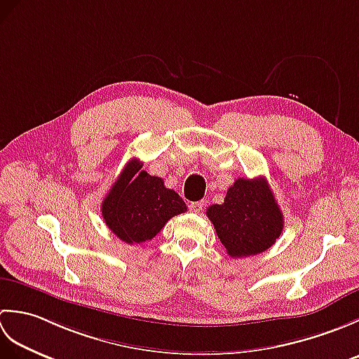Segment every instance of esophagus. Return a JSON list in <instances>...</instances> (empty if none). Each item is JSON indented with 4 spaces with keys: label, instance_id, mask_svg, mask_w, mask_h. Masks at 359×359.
Returning <instances> with one entry per match:
<instances>
[{
    "label": "esophagus",
    "instance_id": "esophagus-1",
    "mask_svg": "<svg viewBox=\"0 0 359 359\" xmlns=\"http://www.w3.org/2000/svg\"><path fill=\"white\" fill-rule=\"evenodd\" d=\"M205 207V202L203 201H199V202H193L189 203V210H191L193 212H201Z\"/></svg>",
    "mask_w": 359,
    "mask_h": 359
}]
</instances>
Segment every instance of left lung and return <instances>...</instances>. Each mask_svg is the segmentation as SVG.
Here are the masks:
<instances>
[{
	"label": "left lung",
	"instance_id": "obj_1",
	"mask_svg": "<svg viewBox=\"0 0 359 359\" xmlns=\"http://www.w3.org/2000/svg\"><path fill=\"white\" fill-rule=\"evenodd\" d=\"M207 216L231 257L269 250L284 228L282 211L264 177H239L228 188L224 203L211 205Z\"/></svg>",
	"mask_w": 359,
	"mask_h": 359
}]
</instances>
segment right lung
<instances>
[{"mask_svg":"<svg viewBox=\"0 0 359 359\" xmlns=\"http://www.w3.org/2000/svg\"><path fill=\"white\" fill-rule=\"evenodd\" d=\"M142 165L139 158L129 160L102 203L104 224L126 243L151 241L168 220L187 211L182 197Z\"/></svg>","mask_w":359,"mask_h":359,"instance_id":"add662e5","label":"right lung"}]
</instances>
